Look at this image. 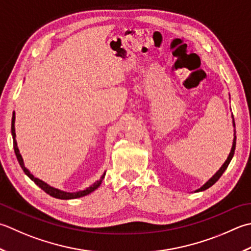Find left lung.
<instances>
[{"mask_svg":"<svg viewBox=\"0 0 251 251\" xmlns=\"http://www.w3.org/2000/svg\"><path fill=\"white\" fill-rule=\"evenodd\" d=\"M233 124H234V126H235V123H234V122H233ZM235 147H236V136H235V134H234L233 146H232V149H230V152H229V154H228V156H227L226 161L224 162V164H223L222 166H221V169L217 172V173H215V174L212 176V177H211V178L207 181V183H204V185H202L199 189L196 190V193H198V191H202V190L208 189V188H210V187H211V186H212V185H214L215 183H217V181L219 180V178L221 177V176H222V174H223L224 172H225V170L227 169V166H228V164H229V162L232 161V159H233V155H234V152H235Z\"/></svg>","mask_w":251,"mask_h":251,"instance_id":"1","label":"left lung"}]
</instances>
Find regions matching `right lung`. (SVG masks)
<instances>
[{"instance_id":"obj_1","label":"right lung","mask_w":251,"mask_h":251,"mask_svg":"<svg viewBox=\"0 0 251 251\" xmlns=\"http://www.w3.org/2000/svg\"><path fill=\"white\" fill-rule=\"evenodd\" d=\"M12 136H13V145H14L15 154H16V158L18 160V163H19V165L22 166V169L25 172V174H26L31 180H33L34 184L38 185L39 187H40L42 190H44L47 194L52 196V197H54V198L63 199V200H68V199H76V198L83 197V196H87V195H89L90 193H92V191H95L101 185L103 178H104L105 172H104V173H103V175L101 176L99 180H97L96 183H93L91 186H89V187H87L86 189L76 191V193H66V191H63V190L51 187L50 185H48L47 183H44V181H42L41 179L34 177V176L30 173V172H29L28 169H26V166H25V164H24V160L22 158V154L19 153V149H18V147H17V142H16V139H15V137H16V134H15V112L13 113V117H12Z\"/></svg>"}]
</instances>
